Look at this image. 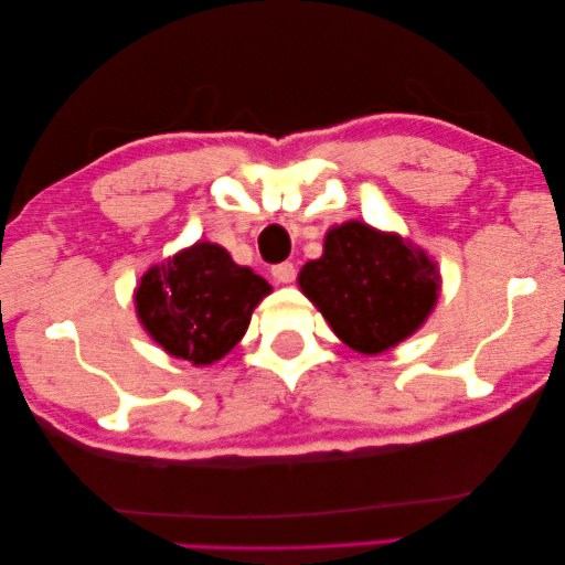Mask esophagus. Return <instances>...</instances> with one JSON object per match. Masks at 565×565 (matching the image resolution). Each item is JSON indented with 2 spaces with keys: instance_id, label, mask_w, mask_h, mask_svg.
I'll return each mask as SVG.
<instances>
[{
  "instance_id": "34e87169",
  "label": "esophagus",
  "mask_w": 565,
  "mask_h": 565,
  "mask_svg": "<svg viewBox=\"0 0 565 565\" xmlns=\"http://www.w3.org/2000/svg\"><path fill=\"white\" fill-rule=\"evenodd\" d=\"M271 276L279 284H291L296 279V267L291 262H281V264H274L271 267Z\"/></svg>"
}]
</instances>
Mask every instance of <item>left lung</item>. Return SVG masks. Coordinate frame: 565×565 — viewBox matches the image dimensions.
I'll list each match as a JSON object with an SVG mask.
<instances>
[{
  "label": "left lung",
  "instance_id": "left-lung-1",
  "mask_svg": "<svg viewBox=\"0 0 565 565\" xmlns=\"http://www.w3.org/2000/svg\"><path fill=\"white\" fill-rule=\"evenodd\" d=\"M298 286L332 332L362 354H381L423 326L437 303L439 271L423 249L359 221L332 227L322 257Z\"/></svg>",
  "mask_w": 565,
  "mask_h": 565
}]
</instances>
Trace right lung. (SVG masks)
<instances>
[{"label": "right lung", "instance_id": "1", "mask_svg": "<svg viewBox=\"0 0 565 565\" xmlns=\"http://www.w3.org/2000/svg\"><path fill=\"white\" fill-rule=\"evenodd\" d=\"M271 286L221 245L196 243L142 274L136 310L167 354L196 366L218 362L247 332Z\"/></svg>", "mask_w": 565, "mask_h": 565}]
</instances>
